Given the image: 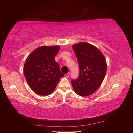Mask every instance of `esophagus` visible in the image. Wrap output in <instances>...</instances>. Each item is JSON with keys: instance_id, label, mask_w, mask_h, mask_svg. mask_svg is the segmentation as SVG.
<instances>
[{"instance_id": "34e87169", "label": "esophagus", "mask_w": 133, "mask_h": 133, "mask_svg": "<svg viewBox=\"0 0 133 133\" xmlns=\"http://www.w3.org/2000/svg\"><path fill=\"white\" fill-rule=\"evenodd\" d=\"M65 76H66V77H67V78H69V77H70V73L69 72V73H67V74L65 75Z\"/></svg>"}]
</instances>
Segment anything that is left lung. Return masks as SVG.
Listing matches in <instances>:
<instances>
[{
	"label": "left lung",
	"mask_w": 133,
	"mask_h": 133,
	"mask_svg": "<svg viewBox=\"0 0 133 133\" xmlns=\"http://www.w3.org/2000/svg\"><path fill=\"white\" fill-rule=\"evenodd\" d=\"M79 64V74L71 79L75 92L82 97L93 94L99 89L105 77L107 64L104 56L97 47L87 43L72 46Z\"/></svg>",
	"instance_id": "obj_1"
}]
</instances>
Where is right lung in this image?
Segmentation results:
<instances>
[{
    "instance_id": "add662e5",
    "label": "right lung",
    "mask_w": 133,
    "mask_h": 133,
    "mask_svg": "<svg viewBox=\"0 0 133 133\" xmlns=\"http://www.w3.org/2000/svg\"><path fill=\"white\" fill-rule=\"evenodd\" d=\"M60 47L41 46L28 56L24 66V75L30 88L36 94L48 95L52 93L62 73L55 56Z\"/></svg>"
}]
</instances>
